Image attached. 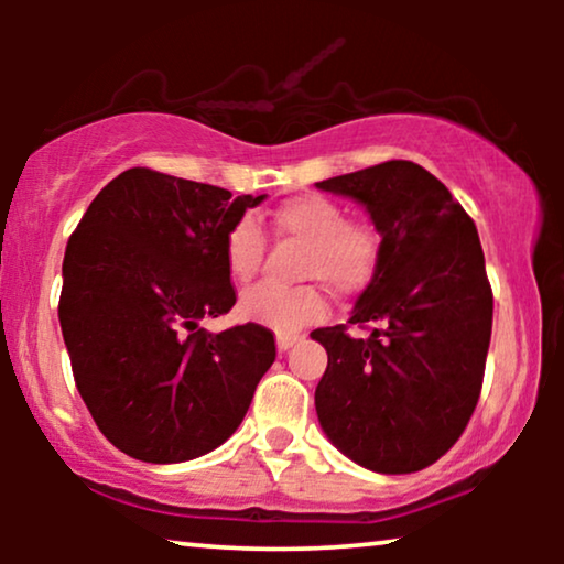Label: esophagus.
I'll return each instance as SVG.
<instances>
[{
	"instance_id": "1",
	"label": "esophagus",
	"mask_w": 564,
	"mask_h": 564,
	"mask_svg": "<svg viewBox=\"0 0 564 564\" xmlns=\"http://www.w3.org/2000/svg\"><path fill=\"white\" fill-rule=\"evenodd\" d=\"M300 336H276V349L280 351H288L292 344H297Z\"/></svg>"
}]
</instances>
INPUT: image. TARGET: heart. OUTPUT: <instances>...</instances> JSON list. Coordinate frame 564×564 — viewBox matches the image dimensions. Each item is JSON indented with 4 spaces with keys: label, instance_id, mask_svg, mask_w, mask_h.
Wrapping results in <instances>:
<instances>
[{
    "label": "heart",
    "instance_id": "b5f03b06",
    "mask_svg": "<svg viewBox=\"0 0 564 564\" xmlns=\"http://www.w3.org/2000/svg\"><path fill=\"white\" fill-rule=\"evenodd\" d=\"M276 238L305 246L300 280L323 282L336 297H359L380 272L384 234L372 218H346V207L328 195H300L284 199L269 215ZM267 251V236L257 220L241 218L228 228L223 259L234 282L257 276ZM241 318L261 323L274 334L290 336L326 315V297L315 284L276 290L259 284L238 300Z\"/></svg>",
    "mask_w": 564,
    "mask_h": 564
}]
</instances>
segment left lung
Masks as SVG:
<instances>
[{"label": "left lung", "instance_id": "8db88e82", "mask_svg": "<svg viewBox=\"0 0 564 564\" xmlns=\"http://www.w3.org/2000/svg\"><path fill=\"white\" fill-rule=\"evenodd\" d=\"M359 199L384 253L346 326L315 328L328 367L315 388L323 431L346 457L384 475L434 465L457 444L482 390L492 290L477 228L452 192L413 161L318 182Z\"/></svg>", "mask_w": 564, "mask_h": 564}]
</instances>
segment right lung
Wrapping results in <instances>:
<instances>
[{"label":"right lung","instance_id":"add662e5","mask_svg":"<svg viewBox=\"0 0 564 564\" xmlns=\"http://www.w3.org/2000/svg\"><path fill=\"white\" fill-rule=\"evenodd\" d=\"M261 199L135 166L68 238L58 321L74 382L128 457L172 465L213 452L272 367L274 334L259 323L199 328L236 305L223 241Z\"/></svg>","mask_w":564,"mask_h":564}]
</instances>
